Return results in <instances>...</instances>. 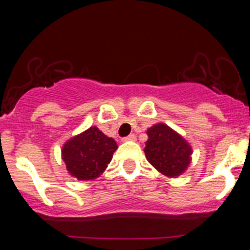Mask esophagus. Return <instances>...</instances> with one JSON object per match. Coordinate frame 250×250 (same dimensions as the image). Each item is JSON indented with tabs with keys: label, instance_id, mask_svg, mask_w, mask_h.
Here are the masks:
<instances>
[{
	"label": "esophagus",
	"instance_id": "esophagus-1",
	"mask_svg": "<svg viewBox=\"0 0 250 250\" xmlns=\"http://www.w3.org/2000/svg\"><path fill=\"white\" fill-rule=\"evenodd\" d=\"M135 140H136V136H135L134 134H130V135H128V136L123 137L122 141H135Z\"/></svg>",
	"mask_w": 250,
	"mask_h": 250
}]
</instances>
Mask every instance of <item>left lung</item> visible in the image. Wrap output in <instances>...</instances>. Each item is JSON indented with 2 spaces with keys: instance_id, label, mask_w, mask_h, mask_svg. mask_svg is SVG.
<instances>
[{
  "instance_id": "left-lung-1",
  "label": "left lung",
  "mask_w": 250,
  "mask_h": 250,
  "mask_svg": "<svg viewBox=\"0 0 250 250\" xmlns=\"http://www.w3.org/2000/svg\"><path fill=\"white\" fill-rule=\"evenodd\" d=\"M146 157L160 173L176 177L185 173L190 163L191 147L165 123H157L147 130Z\"/></svg>"
}]
</instances>
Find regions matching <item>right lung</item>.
Here are the masks:
<instances>
[{"label": "right lung", "instance_id": "1", "mask_svg": "<svg viewBox=\"0 0 250 250\" xmlns=\"http://www.w3.org/2000/svg\"><path fill=\"white\" fill-rule=\"evenodd\" d=\"M116 149L114 139L90 127L64 143L62 159L71 176L81 181L94 180L105 170Z\"/></svg>", "mask_w": 250, "mask_h": 250}]
</instances>
